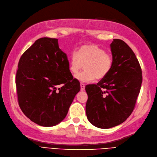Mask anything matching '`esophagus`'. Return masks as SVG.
I'll return each mask as SVG.
<instances>
[{
    "label": "esophagus",
    "mask_w": 157,
    "mask_h": 157,
    "mask_svg": "<svg viewBox=\"0 0 157 157\" xmlns=\"http://www.w3.org/2000/svg\"><path fill=\"white\" fill-rule=\"evenodd\" d=\"M80 87H81V90H85V85L83 83H80Z\"/></svg>",
    "instance_id": "obj_1"
}]
</instances>
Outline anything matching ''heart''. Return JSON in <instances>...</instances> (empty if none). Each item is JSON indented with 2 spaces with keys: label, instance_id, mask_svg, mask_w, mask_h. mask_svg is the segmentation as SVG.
<instances>
[{
  "label": "heart",
  "instance_id": "b5f03b06",
  "mask_svg": "<svg viewBox=\"0 0 157 157\" xmlns=\"http://www.w3.org/2000/svg\"><path fill=\"white\" fill-rule=\"evenodd\" d=\"M112 55L94 44L83 45L79 51L73 52L70 56L69 68L73 74H76L84 65L85 71L75 75L82 82H91L95 79L101 80L110 72L113 66Z\"/></svg>",
  "mask_w": 157,
  "mask_h": 157
}]
</instances>
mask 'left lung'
<instances>
[{
  "label": "left lung",
  "mask_w": 157,
  "mask_h": 157,
  "mask_svg": "<svg viewBox=\"0 0 157 157\" xmlns=\"http://www.w3.org/2000/svg\"><path fill=\"white\" fill-rule=\"evenodd\" d=\"M110 48L113 60L110 72L97 85L85 87L87 119L103 129L123 123L131 115L142 83L141 69L132 49L119 39H113Z\"/></svg>",
  "instance_id": "8db88e82"
}]
</instances>
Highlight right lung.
Returning a JSON list of instances; mask_svg holds the SVG:
<instances>
[{
    "label": "right lung",
    "instance_id": "right-lung-1",
    "mask_svg": "<svg viewBox=\"0 0 157 157\" xmlns=\"http://www.w3.org/2000/svg\"><path fill=\"white\" fill-rule=\"evenodd\" d=\"M16 84L23 113L45 127L61 122L80 90L58 40L45 37L36 40L20 58Z\"/></svg>",
    "mask_w": 157,
    "mask_h": 157
}]
</instances>
